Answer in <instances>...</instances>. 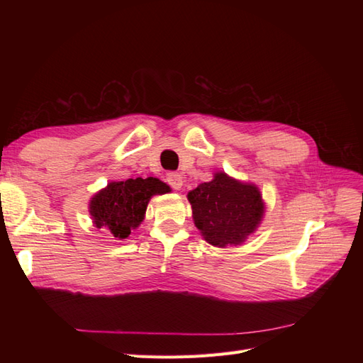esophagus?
<instances>
[{
    "mask_svg": "<svg viewBox=\"0 0 363 363\" xmlns=\"http://www.w3.org/2000/svg\"><path fill=\"white\" fill-rule=\"evenodd\" d=\"M167 183L174 189H180L182 184H183V177L179 172L171 171V172L167 174Z\"/></svg>",
    "mask_w": 363,
    "mask_h": 363,
    "instance_id": "34e87169",
    "label": "esophagus"
}]
</instances>
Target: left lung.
<instances>
[{"instance_id":"8db88e82","label":"left lung","mask_w":363,"mask_h":363,"mask_svg":"<svg viewBox=\"0 0 363 363\" xmlns=\"http://www.w3.org/2000/svg\"><path fill=\"white\" fill-rule=\"evenodd\" d=\"M194 221L208 244L239 245L252 233L263 216L259 189L218 172L188 194Z\"/></svg>"}]
</instances>
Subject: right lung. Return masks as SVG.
Returning a JSON list of instances; mask_svg holds the SVG:
<instances>
[{
  "label": "right lung",
  "instance_id": "right-lung-1",
  "mask_svg": "<svg viewBox=\"0 0 363 363\" xmlns=\"http://www.w3.org/2000/svg\"><path fill=\"white\" fill-rule=\"evenodd\" d=\"M164 192L169 188L155 177L108 183L91 201L94 223L98 228L107 227L115 238L125 239L142 223L151 196Z\"/></svg>",
  "mask_w": 363,
  "mask_h": 363
}]
</instances>
